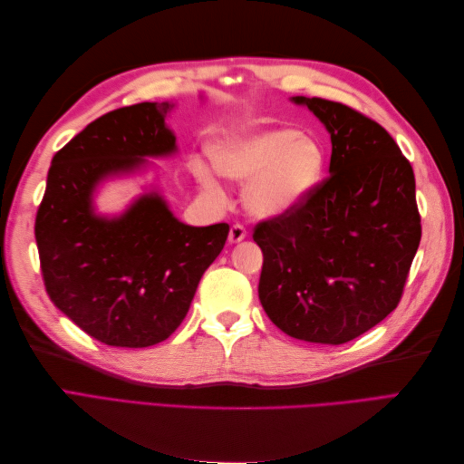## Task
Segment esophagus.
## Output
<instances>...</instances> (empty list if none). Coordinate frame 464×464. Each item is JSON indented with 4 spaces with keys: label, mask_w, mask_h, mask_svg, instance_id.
Segmentation results:
<instances>
[{
    "label": "esophagus",
    "mask_w": 464,
    "mask_h": 464,
    "mask_svg": "<svg viewBox=\"0 0 464 464\" xmlns=\"http://www.w3.org/2000/svg\"><path fill=\"white\" fill-rule=\"evenodd\" d=\"M246 236H247V232H246V228L242 227V224H232L230 234H228V240H230L232 244H236V242H242Z\"/></svg>",
    "instance_id": "esophagus-1"
}]
</instances>
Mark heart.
<instances>
[{
	"mask_svg": "<svg viewBox=\"0 0 464 464\" xmlns=\"http://www.w3.org/2000/svg\"><path fill=\"white\" fill-rule=\"evenodd\" d=\"M210 159L222 174L247 181L244 199L251 213L275 217L298 207L314 191L327 152L312 135L275 128L220 141L210 147ZM191 170L205 189L217 191V178L203 160L193 159Z\"/></svg>",
	"mask_w": 464,
	"mask_h": 464,
	"instance_id": "obj_1",
	"label": "heart"
}]
</instances>
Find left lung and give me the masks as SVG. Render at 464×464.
<instances>
[{
  "mask_svg": "<svg viewBox=\"0 0 464 464\" xmlns=\"http://www.w3.org/2000/svg\"><path fill=\"white\" fill-rule=\"evenodd\" d=\"M331 133L329 176L288 213L261 220L259 300L294 339L344 344L402 298L422 237L411 162L382 125L325 98L294 96Z\"/></svg>",
  "mask_w": 464,
  "mask_h": 464,
  "instance_id": "obj_1",
  "label": "left lung"
}]
</instances>
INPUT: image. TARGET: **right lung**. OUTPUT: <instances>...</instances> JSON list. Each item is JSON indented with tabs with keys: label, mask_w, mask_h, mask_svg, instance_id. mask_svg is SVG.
<instances>
[{
	"label": "right lung",
	"mask_w": 464,
	"mask_h": 464,
	"mask_svg": "<svg viewBox=\"0 0 464 464\" xmlns=\"http://www.w3.org/2000/svg\"><path fill=\"white\" fill-rule=\"evenodd\" d=\"M172 102L111 110L53 154L34 236L53 305L108 346L145 348L184 321L207 266L230 227H188L159 193L139 198L118 218L94 213L92 191L111 174L143 166V157L176 150L164 118Z\"/></svg>",
	"instance_id": "right-lung-1"
}]
</instances>
